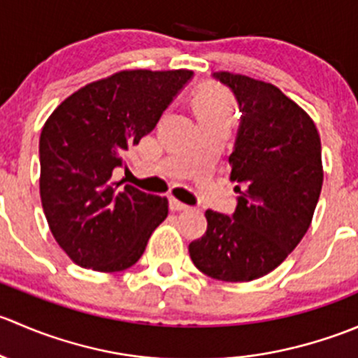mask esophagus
I'll return each mask as SVG.
<instances>
[{
	"label": "esophagus",
	"mask_w": 358,
	"mask_h": 358,
	"mask_svg": "<svg viewBox=\"0 0 358 358\" xmlns=\"http://www.w3.org/2000/svg\"><path fill=\"white\" fill-rule=\"evenodd\" d=\"M169 209H171V211H187V209H189V206L183 204V202H180L176 199H169Z\"/></svg>",
	"instance_id": "34e87169"
}]
</instances>
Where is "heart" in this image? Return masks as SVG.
<instances>
[{
	"mask_svg": "<svg viewBox=\"0 0 358 358\" xmlns=\"http://www.w3.org/2000/svg\"><path fill=\"white\" fill-rule=\"evenodd\" d=\"M192 109L199 122H232L236 106L229 93L218 86H206L192 96Z\"/></svg>",
	"mask_w": 358,
	"mask_h": 358,
	"instance_id": "b5f03b06",
	"label": "heart"
}]
</instances>
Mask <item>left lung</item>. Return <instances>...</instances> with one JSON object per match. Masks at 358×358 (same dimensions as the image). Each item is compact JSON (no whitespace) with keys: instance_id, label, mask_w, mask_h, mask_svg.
Instances as JSON below:
<instances>
[{"instance_id":"8db88e82","label":"left lung","mask_w":358,"mask_h":358,"mask_svg":"<svg viewBox=\"0 0 358 358\" xmlns=\"http://www.w3.org/2000/svg\"><path fill=\"white\" fill-rule=\"evenodd\" d=\"M213 76L243 112L229 157L239 197L232 216L206 211L208 229L189 252L208 277L248 282L275 270L312 223L324 180L320 136L277 86L225 71Z\"/></svg>"}]
</instances>
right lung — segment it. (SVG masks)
I'll list each match as a JSON object with an SVG mask.
<instances>
[{
	"label": "right lung",
	"instance_id": "right-lung-1",
	"mask_svg": "<svg viewBox=\"0 0 358 358\" xmlns=\"http://www.w3.org/2000/svg\"><path fill=\"white\" fill-rule=\"evenodd\" d=\"M192 71H121L83 86L46 119L39 194L53 237L76 265L129 268L168 216V199L114 182L126 152L156 128Z\"/></svg>",
	"mask_w": 358,
	"mask_h": 358
}]
</instances>
